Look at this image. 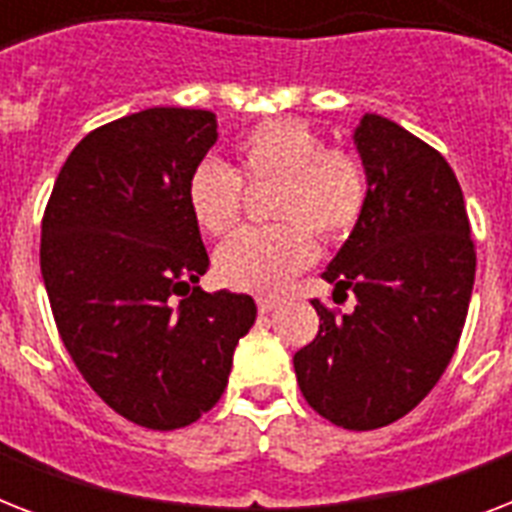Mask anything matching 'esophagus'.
<instances>
[{"mask_svg":"<svg viewBox=\"0 0 512 512\" xmlns=\"http://www.w3.org/2000/svg\"><path fill=\"white\" fill-rule=\"evenodd\" d=\"M276 308H279V300H276V297H260V300H257V311L263 313H271V311H276Z\"/></svg>","mask_w":512,"mask_h":512,"instance_id":"34e87169","label":"esophagus"}]
</instances>
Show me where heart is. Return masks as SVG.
Masks as SVG:
<instances>
[{
	"mask_svg": "<svg viewBox=\"0 0 512 512\" xmlns=\"http://www.w3.org/2000/svg\"><path fill=\"white\" fill-rule=\"evenodd\" d=\"M239 172L204 162L188 177L185 199L193 220L209 236L236 228L247 185H279L273 217L287 223L252 228L220 247L217 279L225 287L276 295L316 260V239H345L366 207L364 164L345 148H329L319 132L297 119L257 124L236 143Z\"/></svg>",
	"mask_w": 512,
	"mask_h": 512,
	"instance_id": "1",
	"label": "heart"
}]
</instances>
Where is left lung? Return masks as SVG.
Here are the masks:
<instances>
[{
    "label": "left lung",
    "instance_id": "obj_1",
    "mask_svg": "<svg viewBox=\"0 0 512 512\" xmlns=\"http://www.w3.org/2000/svg\"><path fill=\"white\" fill-rule=\"evenodd\" d=\"M356 151L366 170L364 215L321 273L356 308L319 300V335L295 353L305 401L345 430L409 414L454 356L476 279L462 188L436 148L385 116L364 114ZM348 297V295H345Z\"/></svg>",
    "mask_w": 512,
    "mask_h": 512
}]
</instances>
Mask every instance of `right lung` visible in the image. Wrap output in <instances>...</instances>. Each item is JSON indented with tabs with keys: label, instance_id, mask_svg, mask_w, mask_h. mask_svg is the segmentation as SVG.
<instances>
[{
	"label": "right lung",
	"instance_id": "obj_1",
	"mask_svg": "<svg viewBox=\"0 0 512 512\" xmlns=\"http://www.w3.org/2000/svg\"><path fill=\"white\" fill-rule=\"evenodd\" d=\"M217 140L201 108H146L92 130L42 220V279L60 340L90 388L151 430L220 401L255 324L249 295L204 292L209 257L185 188Z\"/></svg>",
	"mask_w": 512,
	"mask_h": 512
}]
</instances>
